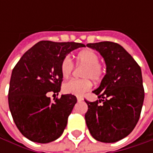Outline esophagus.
Returning a JSON list of instances; mask_svg holds the SVG:
<instances>
[{
	"label": "esophagus",
	"mask_w": 153,
	"mask_h": 153,
	"mask_svg": "<svg viewBox=\"0 0 153 153\" xmlns=\"http://www.w3.org/2000/svg\"><path fill=\"white\" fill-rule=\"evenodd\" d=\"M77 100H78V102H82V101H83V97L78 96L77 97Z\"/></svg>",
	"instance_id": "obj_1"
}]
</instances>
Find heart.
<instances>
[{
	"instance_id": "1",
	"label": "heart",
	"mask_w": 153,
	"mask_h": 153,
	"mask_svg": "<svg viewBox=\"0 0 153 153\" xmlns=\"http://www.w3.org/2000/svg\"><path fill=\"white\" fill-rule=\"evenodd\" d=\"M98 55L92 49H85L79 51L76 56L77 65L85 67L82 72L83 79L70 80L65 83L63 90L65 93L75 96H82L92 88V82H98L102 79L105 69L99 63ZM74 64L70 57L65 56L60 64V72L64 79H69L73 72Z\"/></svg>"
}]
</instances>
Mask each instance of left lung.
Instances as JSON below:
<instances>
[{
    "mask_svg": "<svg viewBox=\"0 0 153 153\" xmlns=\"http://www.w3.org/2000/svg\"><path fill=\"white\" fill-rule=\"evenodd\" d=\"M87 47L97 51L106 65V75L93 92L99 101L85 100L87 126L97 141L115 143L128 136L140 117L144 100L141 69L118 43L101 42Z\"/></svg>",
    "mask_w": 153,
    "mask_h": 153,
    "instance_id": "obj_1",
    "label": "left lung"
}]
</instances>
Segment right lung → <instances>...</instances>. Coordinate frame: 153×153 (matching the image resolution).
<instances>
[{"instance_id":"1","label":"right lung","mask_w":153,"mask_h":153,"mask_svg":"<svg viewBox=\"0 0 153 153\" xmlns=\"http://www.w3.org/2000/svg\"><path fill=\"white\" fill-rule=\"evenodd\" d=\"M84 44L41 41L25 52L11 74L8 93L10 111L18 129L35 143L55 141L63 134L77 102L72 94L52 102L48 92L60 91V64L67 54Z\"/></svg>"}]
</instances>
